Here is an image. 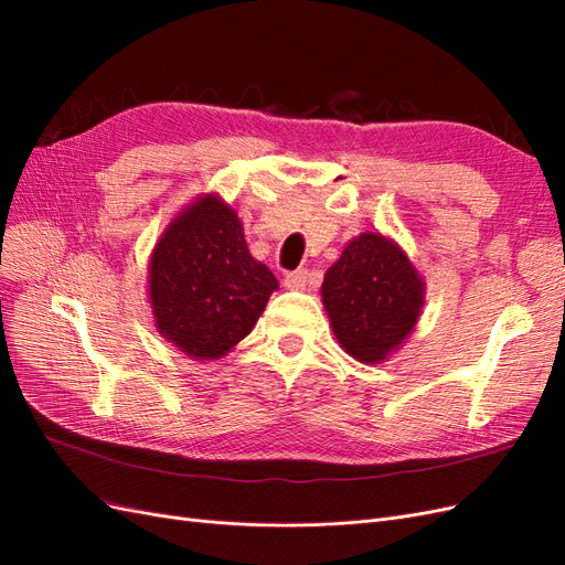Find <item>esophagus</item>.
<instances>
[{
	"label": "esophagus",
	"mask_w": 565,
	"mask_h": 565,
	"mask_svg": "<svg viewBox=\"0 0 565 565\" xmlns=\"http://www.w3.org/2000/svg\"><path fill=\"white\" fill-rule=\"evenodd\" d=\"M306 285H309V270H306V268L292 270V273H287V276H285V287L287 289H306Z\"/></svg>",
	"instance_id": "1"
}]
</instances>
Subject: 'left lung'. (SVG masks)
Masks as SVG:
<instances>
[{"label":"left lung","mask_w":565,"mask_h":565,"mask_svg":"<svg viewBox=\"0 0 565 565\" xmlns=\"http://www.w3.org/2000/svg\"><path fill=\"white\" fill-rule=\"evenodd\" d=\"M320 295L339 347L358 363L377 365L415 330L426 282L396 241L367 231L324 273Z\"/></svg>","instance_id":"8db88e82"}]
</instances>
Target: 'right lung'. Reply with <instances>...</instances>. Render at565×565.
I'll use <instances>...</instances> for the list:
<instances>
[{
  "label": "right lung",
  "mask_w": 565,
  "mask_h": 565,
  "mask_svg": "<svg viewBox=\"0 0 565 565\" xmlns=\"http://www.w3.org/2000/svg\"><path fill=\"white\" fill-rule=\"evenodd\" d=\"M276 289V276L247 249L241 216L216 193L185 204L148 262L156 328L195 361H216L243 341Z\"/></svg>",
  "instance_id": "right-lung-1"
}]
</instances>
